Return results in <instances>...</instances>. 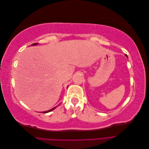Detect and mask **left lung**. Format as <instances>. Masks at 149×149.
Instances as JSON below:
<instances>
[{
	"label": "left lung",
	"mask_w": 149,
	"mask_h": 149,
	"mask_svg": "<svg viewBox=\"0 0 149 149\" xmlns=\"http://www.w3.org/2000/svg\"><path fill=\"white\" fill-rule=\"evenodd\" d=\"M125 56H127V55H125Z\"/></svg>",
	"instance_id": "8db88e82"
}]
</instances>
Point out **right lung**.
<instances>
[{
	"label": "right lung",
	"instance_id": "obj_1",
	"mask_svg": "<svg viewBox=\"0 0 149 149\" xmlns=\"http://www.w3.org/2000/svg\"><path fill=\"white\" fill-rule=\"evenodd\" d=\"M38 43H33V44H32V45H37ZM56 107H57V106H56ZM56 107H53V108H52V109H49V110H48V111H44L43 113H47V112H50V111H53V110H54L56 108Z\"/></svg>",
	"mask_w": 149,
	"mask_h": 149
}]
</instances>
